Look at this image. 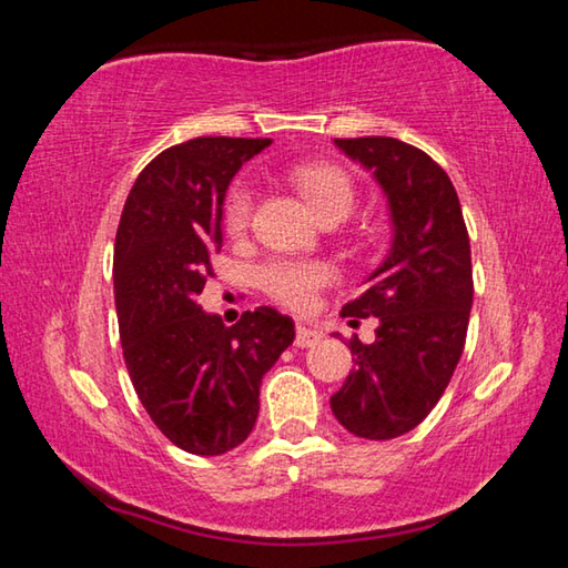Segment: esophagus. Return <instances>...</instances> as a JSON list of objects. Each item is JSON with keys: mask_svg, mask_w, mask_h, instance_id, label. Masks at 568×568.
<instances>
[{"mask_svg": "<svg viewBox=\"0 0 568 568\" xmlns=\"http://www.w3.org/2000/svg\"><path fill=\"white\" fill-rule=\"evenodd\" d=\"M323 338V333L318 328H311V325L301 323L295 328V345L297 348H311V345H315Z\"/></svg>", "mask_w": 568, "mask_h": 568, "instance_id": "34e87169", "label": "esophagus"}]
</instances>
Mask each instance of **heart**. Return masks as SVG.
<instances>
[{"label": "heart", "instance_id": "obj_1", "mask_svg": "<svg viewBox=\"0 0 568 568\" xmlns=\"http://www.w3.org/2000/svg\"><path fill=\"white\" fill-rule=\"evenodd\" d=\"M291 182L315 215H348L355 203V187L348 172L328 162H305L291 170ZM253 215V192L245 182H235L227 190L223 205V223L230 235H240ZM261 291L293 311H311L325 285L333 283V271L318 261H295L275 257L257 267Z\"/></svg>", "mask_w": 568, "mask_h": 568}]
</instances>
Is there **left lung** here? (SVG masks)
I'll return each mask as SVG.
<instances>
[{"label":"left lung","mask_w":568,"mask_h":568,"mask_svg":"<svg viewBox=\"0 0 568 568\" xmlns=\"http://www.w3.org/2000/svg\"><path fill=\"white\" fill-rule=\"evenodd\" d=\"M386 190L393 247L343 318H378L376 341H348L355 368L331 398L343 428L368 440L408 434L434 410L466 345L474 271L456 187L426 152L396 138L335 140ZM353 325L358 321H351Z\"/></svg>","instance_id":"1"}]
</instances>
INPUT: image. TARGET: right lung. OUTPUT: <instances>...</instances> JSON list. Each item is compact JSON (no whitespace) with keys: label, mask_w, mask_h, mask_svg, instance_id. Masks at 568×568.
Wrapping results in <instances>:
<instances>
[{"label":"right lung","mask_w":568,"mask_h":568,"mask_svg":"<svg viewBox=\"0 0 568 568\" xmlns=\"http://www.w3.org/2000/svg\"><path fill=\"white\" fill-rule=\"evenodd\" d=\"M271 140L195 138L140 172L114 237V305L134 393L178 448L220 456L243 444L261 410V383L295 328L273 307L235 325L197 305L223 247L225 190Z\"/></svg>","instance_id":"obj_1"}]
</instances>
